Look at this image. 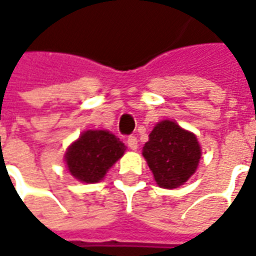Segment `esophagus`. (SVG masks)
<instances>
[{"instance_id": "esophagus-1", "label": "esophagus", "mask_w": 256, "mask_h": 256, "mask_svg": "<svg viewBox=\"0 0 256 256\" xmlns=\"http://www.w3.org/2000/svg\"><path fill=\"white\" fill-rule=\"evenodd\" d=\"M126 145L131 150H136L138 149V139H136V136H130L126 139Z\"/></svg>"}]
</instances>
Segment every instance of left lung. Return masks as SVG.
<instances>
[{"label":"left lung","mask_w":256,"mask_h":256,"mask_svg":"<svg viewBox=\"0 0 256 256\" xmlns=\"http://www.w3.org/2000/svg\"><path fill=\"white\" fill-rule=\"evenodd\" d=\"M158 186L172 190L186 182L196 172L200 146L196 136L176 121L156 124L142 150Z\"/></svg>","instance_id":"8db88e82"}]
</instances>
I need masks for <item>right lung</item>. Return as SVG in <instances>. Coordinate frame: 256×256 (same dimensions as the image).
Returning a JSON list of instances; mask_svg holds the SVG:
<instances>
[{
    "label": "right lung",
    "mask_w": 256,
    "mask_h": 256,
    "mask_svg": "<svg viewBox=\"0 0 256 256\" xmlns=\"http://www.w3.org/2000/svg\"><path fill=\"white\" fill-rule=\"evenodd\" d=\"M125 145L108 131H84L65 153L66 167L82 182L93 184L103 180L111 166L122 158Z\"/></svg>",
    "instance_id": "1"
}]
</instances>
